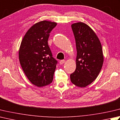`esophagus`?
Here are the masks:
<instances>
[{"mask_svg": "<svg viewBox=\"0 0 120 120\" xmlns=\"http://www.w3.org/2000/svg\"><path fill=\"white\" fill-rule=\"evenodd\" d=\"M64 62H65V60H61L59 63H60V64H63V63H64Z\"/></svg>", "mask_w": 120, "mask_h": 120, "instance_id": "esophagus-1", "label": "esophagus"}]
</instances>
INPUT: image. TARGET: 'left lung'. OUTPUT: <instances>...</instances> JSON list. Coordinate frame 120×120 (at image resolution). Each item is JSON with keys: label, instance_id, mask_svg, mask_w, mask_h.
I'll return each instance as SVG.
<instances>
[{"label": "left lung", "instance_id": "1", "mask_svg": "<svg viewBox=\"0 0 120 120\" xmlns=\"http://www.w3.org/2000/svg\"><path fill=\"white\" fill-rule=\"evenodd\" d=\"M72 29L76 42V69L70 75L72 83L85 87L95 80L104 63L100 41L94 31L83 22L74 23Z\"/></svg>", "mask_w": 120, "mask_h": 120}]
</instances>
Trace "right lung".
<instances>
[{
    "label": "right lung",
    "mask_w": 120,
    "mask_h": 120,
    "mask_svg": "<svg viewBox=\"0 0 120 120\" xmlns=\"http://www.w3.org/2000/svg\"><path fill=\"white\" fill-rule=\"evenodd\" d=\"M57 23L42 21L34 24L26 33L21 43L19 58L29 81L37 87L52 82L57 61L48 45L49 34Z\"/></svg>",
    "instance_id": "obj_1"
}]
</instances>
